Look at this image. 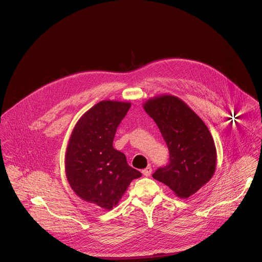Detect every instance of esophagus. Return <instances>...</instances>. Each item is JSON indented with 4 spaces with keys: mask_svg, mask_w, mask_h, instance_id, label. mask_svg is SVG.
<instances>
[{
    "mask_svg": "<svg viewBox=\"0 0 262 262\" xmlns=\"http://www.w3.org/2000/svg\"><path fill=\"white\" fill-rule=\"evenodd\" d=\"M151 172H152L151 167H147V168H145L144 170H142V173H143L144 176H150V175H151Z\"/></svg>",
    "mask_w": 262,
    "mask_h": 262,
    "instance_id": "1",
    "label": "esophagus"
}]
</instances>
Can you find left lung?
Wrapping results in <instances>:
<instances>
[{
	"mask_svg": "<svg viewBox=\"0 0 262 262\" xmlns=\"http://www.w3.org/2000/svg\"><path fill=\"white\" fill-rule=\"evenodd\" d=\"M143 107L158 127L169 149V163L152 177L179 198L199 191L213 176L216 150L210 132L195 112L180 98L161 95L148 99Z\"/></svg>",
	"mask_w": 262,
	"mask_h": 262,
	"instance_id": "1",
	"label": "left lung"
}]
</instances>
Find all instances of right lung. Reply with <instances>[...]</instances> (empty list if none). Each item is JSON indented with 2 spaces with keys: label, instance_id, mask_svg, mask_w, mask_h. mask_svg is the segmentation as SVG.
I'll return each mask as SVG.
<instances>
[{
  "label": "right lung",
  "instance_id": "right-lung-1",
  "mask_svg": "<svg viewBox=\"0 0 262 262\" xmlns=\"http://www.w3.org/2000/svg\"><path fill=\"white\" fill-rule=\"evenodd\" d=\"M129 102L102 100L88 110L74 126L65 155V172L73 192L103 209L120 201L129 183L142 174L128 166L113 140Z\"/></svg>",
  "mask_w": 262,
  "mask_h": 262
}]
</instances>
